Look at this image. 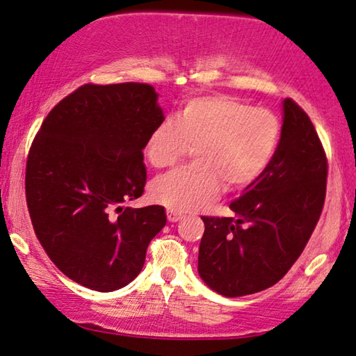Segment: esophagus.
I'll list each match as a JSON object with an SVG mask.
<instances>
[{
	"label": "esophagus",
	"instance_id": "obj_1",
	"mask_svg": "<svg viewBox=\"0 0 356 356\" xmlns=\"http://www.w3.org/2000/svg\"><path fill=\"white\" fill-rule=\"evenodd\" d=\"M167 220H168V222H177V221L181 220V215H179V213H177V211L168 210L167 211Z\"/></svg>",
	"mask_w": 356,
	"mask_h": 356
}]
</instances>
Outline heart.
Wrapping results in <instances>:
<instances>
[{
	"label": "heart",
	"instance_id": "obj_1",
	"mask_svg": "<svg viewBox=\"0 0 356 356\" xmlns=\"http://www.w3.org/2000/svg\"><path fill=\"white\" fill-rule=\"evenodd\" d=\"M280 134V119L269 109L227 95L193 98L175 121L152 127L145 154L151 165L165 168L194 146L195 163L156 178L151 197L173 211H193L215 200L221 183L226 189L248 186L269 165Z\"/></svg>",
	"mask_w": 356,
	"mask_h": 356
}]
</instances>
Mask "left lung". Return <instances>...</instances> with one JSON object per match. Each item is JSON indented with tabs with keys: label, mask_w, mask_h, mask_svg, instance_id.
Here are the masks:
<instances>
[{
	"label": "left lung",
	"mask_w": 356,
	"mask_h": 356,
	"mask_svg": "<svg viewBox=\"0 0 356 356\" xmlns=\"http://www.w3.org/2000/svg\"><path fill=\"white\" fill-rule=\"evenodd\" d=\"M269 165L231 204L234 218L202 216L199 275L226 298L270 288L302 253L326 195L327 162L318 134L291 98Z\"/></svg>",
	"instance_id": "left-lung-1"
}]
</instances>
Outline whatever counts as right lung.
Here are the masks:
<instances>
[{"instance_id":"right-lung-1","label":"right lung","mask_w":356,"mask_h":356,"mask_svg":"<svg viewBox=\"0 0 356 356\" xmlns=\"http://www.w3.org/2000/svg\"><path fill=\"white\" fill-rule=\"evenodd\" d=\"M149 84H84L33 140L25 193L33 229L71 280L100 293L129 285L165 226L161 205L124 209L145 191L143 149L163 121Z\"/></svg>"}]
</instances>
